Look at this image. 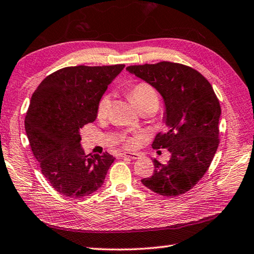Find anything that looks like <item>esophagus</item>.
Here are the masks:
<instances>
[{
	"label": "esophagus",
	"mask_w": 254,
	"mask_h": 254,
	"mask_svg": "<svg viewBox=\"0 0 254 254\" xmlns=\"http://www.w3.org/2000/svg\"><path fill=\"white\" fill-rule=\"evenodd\" d=\"M122 158H129V159H132V160H136L139 159V154L137 153H128V152H124L121 154Z\"/></svg>",
	"instance_id": "esophagus-1"
}]
</instances>
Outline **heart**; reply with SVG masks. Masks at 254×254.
<instances>
[{
  "label": "heart",
  "mask_w": 254,
  "mask_h": 254,
  "mask_svg": "<svg viewBox=\"0 0 254 254\" xmlns=\"http://www.w3.org/2000/svg\"><path fill=\"white\" fill-rule=\"evenodd\" d=\"M128 95L131 98L132 102L136 104L137 108L140 113L148 112L154 113L160 106V95L158 91L152 85L144 82H140L133 85L128 91ZM111 108V96L104 94L97 105V117L105 118ZM141 139V134L138 132H123L118 136L120 141L124 147L134 148L137 147Z\"/></svg>",
  "instance_id": "b5f03b06"
}]
</instances>
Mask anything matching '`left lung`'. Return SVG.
<instances>
[{"instance_id": "1", "label": "left lung", "mask_w": 254, "mask_h": 254, "mask_svg": "<svg viewBox=\"0 0 254 254\" xmlns=\"http://www.w3.org/2000/svg\"><path fill=\"white\" fill-rule=\"evenodd\" d=\"M159 91L165 103L168 130L159 132L153 149H168V163L153 160L154 171L142 184L165 197L184 194L204 177L219 144L221 108L213 86L197 70L160 61L126 68Z\"/></svg>"}]
</instances>
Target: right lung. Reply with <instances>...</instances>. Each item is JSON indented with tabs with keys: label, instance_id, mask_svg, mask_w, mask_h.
<instances>
[{
	"label": "right lung",
	"instance_id": "right-lung-1",
	"mask_svg": "<svg viewBox=\"0 0 254 254\" xmlns=\"http://www.w3.org/2000/svg\"><path fill=\"white\" fill-rule=\"evenodd\" d=\"M124 66H66L46 76L33 93L25 130L41 172L62 195L84 197L104 183L115 158L106 151L85 154L80 129L96 120L98 102Z\"/></svg>",
	"mask_w": 254,
	"mask_h": 254
}]
</instances>
